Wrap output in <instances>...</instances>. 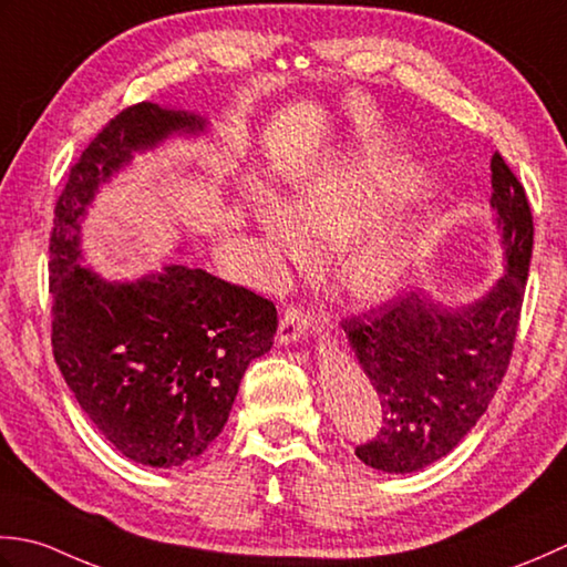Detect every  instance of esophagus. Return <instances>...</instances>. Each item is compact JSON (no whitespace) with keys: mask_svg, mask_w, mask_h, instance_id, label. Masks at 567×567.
Returning a JSON list of instances; mask_svg holds the SVG:
<instances>
[{"mask_svg":"<svg viewBox=\"0 0 567 567\" xmlns=\"http://www.w3.org/2000/svg\"><path fill=\"white\" fill-rule=\"evenodd\" d=\"M308 328H310V318L303 313V310H298L293 306H286L276 340H279V344H293V342L306 338Z\"/></svg>","mask_w":567,"mask_h":567,"instance_id":"34e87169","label":"esophagus"}]
</instances>
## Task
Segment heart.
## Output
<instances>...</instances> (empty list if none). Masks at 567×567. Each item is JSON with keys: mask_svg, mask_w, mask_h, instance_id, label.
Listing matches in <instances>:
<instances>
[{"mask_svg": "<svg viewBox=\"0 0 567 567\" xmlns=\"http://www.w3.org/2000/svg\"><path fill=\"white\" fill-rule=\"evenodd\" d=\"M425 173L406 158L348 152L322 161L286 205L269 193L251 198L261 259L271 274L303 267L310 254L342 249V291L381 303L399 293L429 245V219L394 215L421 193Z\"/></svg>", "mask_w": 567, "mask_h": 567, "instance_id": "1", "label": "heart"}]
</instances>
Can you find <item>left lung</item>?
Here are the masks:
<instances>
[{"mask_svg": "<svg viewBox=\"0 0 567 567\" xmlns=\"http://www.w3.org/2000/svg\"><path fill=\"white\" fill-rule=\"evenodd\" d=\"M492 207L504 274L487 293L445 306L411 291L344 320L384 419L377 437L354 450L369 467L409 475L433 465L475 429L502 384L522 316L534 217L524 186L499 154L492 156Z\"/></svg>", "mask_w": 567, "mask_h": 567, "instance_id": "8db88e82", "label": "left lung"}]
</instances>
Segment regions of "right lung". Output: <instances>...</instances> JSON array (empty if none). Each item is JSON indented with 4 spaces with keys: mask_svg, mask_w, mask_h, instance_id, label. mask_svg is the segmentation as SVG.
<instances>
[{
    "mask_svg": "<svg viewBox=\"0 0 567 567\" xmlns=\"http://www.w3.org/2000/svg\"><path fill=\"white\" fill-rule=\"evenodd\" d=\"M200 114L142 102L122 110L71 168L55 203L49 281L53 357L80 409L138 465L178 467L223 433L251 360L271 350L276 308L249 288L168 264L107 281L83 261V219L100 188Z\"/></svg>",
    "mask_w": 567,
    "mask_h": 567,
    "instance_id": "1",
    "label": "right lung"
}]
</instances>
